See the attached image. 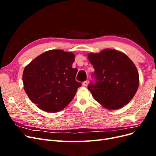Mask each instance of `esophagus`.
Here are the masks:
<instances>
[{
  "instance_id": "34e87169",
  "label": "esophagus",
  "mask_w": 156,
  "mask_h": 156,
  "mask_svg": "<svg viewBox=\"0 0 156 156\" xmlns=\"http://www.w3.org/2000/svg\"><path fill=\"white\" fill-rule=\"evenodd\" d=\"M82 84H83V86H84V87H87V86L88 85V81H85L83 82Z\"/></svg>"
}]
</instances>
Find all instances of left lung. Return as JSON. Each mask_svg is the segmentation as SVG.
I'll use <instances>...</instances> for the list:
<instances>
[{
    "mask_svg": "<svg viewBox=\"0 0 156 156\" xmlns=\"http://www.w3.org/2000/svg\"><path fill=\"white\" fill-rule=\"evenodd\" d=\"M88 58L95 72L88 88L95 100L109 110L119 109L133 98L139 84L137 69L120 51L106 49L90 53Z\"/></svg>",
    "mask_w": 156,
    "mask_h": 156,
    "instance_id": "8db88e82",
    "label": "left lung"
}]
</instances>
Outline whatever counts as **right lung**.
Here are the masks:
<instances>
[{
    "label": "right lung",
    "mask_w": 156,
    "mask_h": 156,
    "mask_svg": "<svg viewBox=\"0 0 156 156\" xmlns=\"http://www.w3.org/2000/svg\"><path fill=\"white\" fill-rule=\"evenodd\" d=\"M75 55L62 50H50L37 56L25 68L24 90L30 100L48 112L62 110L81 86L72 68Z\"/></svg>",
    "instance_id": "add662e5"
}]
</instances>
